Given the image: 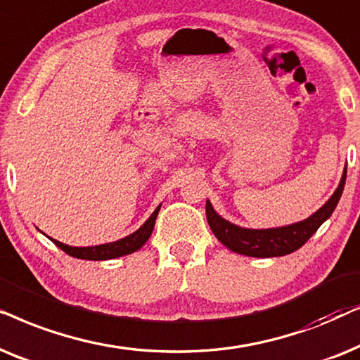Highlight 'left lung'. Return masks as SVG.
I'll list each match as a JSON object with an SVG mask.
<instances>
[{
  "label": "left lung",
  "mask_w": 360,
  "mask_h": 360,
  "mask_svg": "<svg viewBox=\"0 0 360 360\" xmlns=\"http://www.w3.org/2000/svg\"><path fill=\"white\" fill-rule=\"evenodd\" d=\"M347 167L342 172L341 183H339L336 193L330 195V199L321 207L318 212H314L303 222L286 225V227L278 229H242L238 225H233L227 220L220 217L215 212L212 204H205V215H207V222L214 236L224 243L225 247L230 248L232 252L240 253L247 257L257 258H270V257H283L288 253H293L303 247L306 242L313 237V233L318 230L323 222H326L334 212L336 205L341 199L344 184H346Z\"/></svg>",
  "instance_id": "obj_1"
}]
</instances>
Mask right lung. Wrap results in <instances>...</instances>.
<instances>
[{
  "instance_id": "1",
  "label": "right lung",
  "mask_w": 360,
  "mask_h": 360,
  "mask_svg": "<svg viewBox=\"0 0 360 360\" xmlns=\"http://www.w3.org/2000/svg\"><path fill=\"white\" fill-rule=\"evenodd\" d=\"M160 209L161 205H158L155 212L151 214V217L148 219L146 222L136 230V232H133L131 236L124 238H120L117 242L103 243V245H95V247H70V245H65V243L54 240V238H51V240L54 242L60 250H64L67 255L82 258V260H110V258L128 255V253L140 250V248L146 243L148 238H150L153 229H155V222H156Z\"/></svg>"
}]
</instances>
